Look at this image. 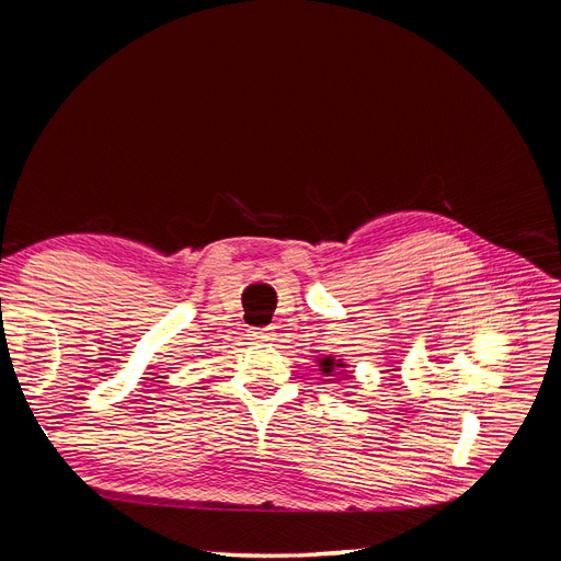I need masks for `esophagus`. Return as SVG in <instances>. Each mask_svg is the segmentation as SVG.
<instances>
[{
    "instance_id": "34e87169",
    "label": "esophagus",
    "mask_w": 561,
    "mask_h": 561,
    "mask_svg": "<svg viewBox=\"0 0 561 561\" xmlns=\"http://www.w3.org/2000/svg\"><path fill=\"white\" fill-rule=\"evenodd\" d=\"M250 336L257 339V342H268V339H274L276 334H274V328H257V330H252Z\"/></svg>"
}]
</instances>
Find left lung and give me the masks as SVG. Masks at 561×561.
Masks as SVG:
<instances>
[{
  "label": "left lung",
  "instance_id": "obj_1",
  "mask_svg": "<svg viewBox=\"0 0 561 561\" xmlns=\"http://www.w3.org/2000/svg\"><path fill=\"white\" fill-rule=\"evenodd\" d=\"M316 363H318V369H320L325 377H330L332 371H339V375H344V371L351 367V365H346L342 358H334V355H322V358H318Z\"/></svg>",
  "mask_w": 561,
  "mask_h": 561
}]
</instances>
